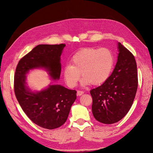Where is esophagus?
Segmentation results:
<instances>
[{"label":"esophagus","mask_w":153,"mask_h":153,"mask_svg":"<svg viewBox=\"0 0 153 153\" xmlns=\"http://www.w3.org/2000/svg\"><path fill=\"white\" fill-rule=\"evenodd\" d=\"M84 93V91H77V95H79V96L82 95Z\"/></svg>","instance_id":"obj_1"}]
</instances>
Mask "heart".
<instances>
[{
  "mask_svg": "<svg viewBox=\"0 0 153 153\" xmlns=\"http://www.w3.org/2000/svg\"><path fill=\"white\" fill-rule=\"evenodd\" d=\"M114 63V54L109 48H85L72 56L71 64L64 67V81L68 86L74 87L81 73L82 85L102 84L109 78Z\"/></svg>",
  "mask_w": 153,
  "mask_h": 153,
  "instance_id": "b5f03b06",
  "label": "heart"
}]
</instances>
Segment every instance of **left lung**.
Returning <instances> with one entry per match:
<instances>
[{
	"mask_svg": "<svg viewBox=\"0 0 153 153\" xmlns=\"http://www.w3.org/2000/svg\"><path fill=\"white\" fill-rule=\"evenodd\" d=\"M115 69L107 81L90 91L94 118L104 124L122 120L131 108L138 89L137 66L133 54L120 43Z\"/></svg>",
	"mask_w": 153,
	"mask_h": 153,
	"instance_id": "1",
	"label": "left lung"
}]
</instances>
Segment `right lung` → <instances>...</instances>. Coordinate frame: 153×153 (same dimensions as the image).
I'll use <instances>...</instances> for the list:
<instances>
[{"label":"right lung","instance_id":"obj_1","mask_svg":"<svg viewBox=\"0 0 153 153\" xmlns=\"http://www.w3.org/2000/svg\"><path fill=\"white\" fill-rule=\"evenodd\" d=\"M65 46L39 45L23 56L15 69L14 92L20 105L34 123L48 130L66 122L77 92L61 85H50L42 91L32 92L25 85V75L31 69L45 68L53 79H59L60 56Z\"/></svg>","mask_w":153,"mask_h":153}]
</instances>
